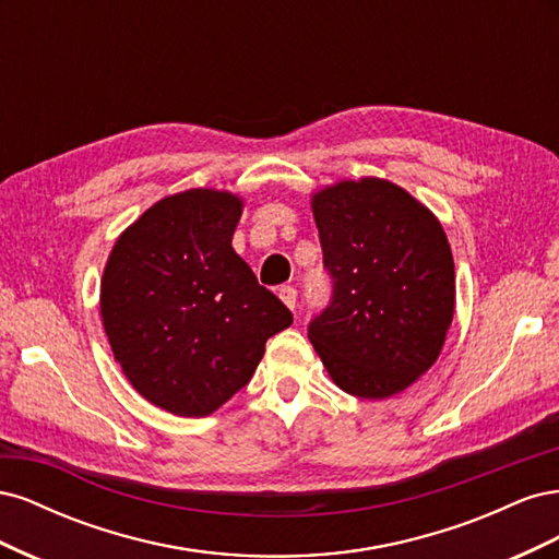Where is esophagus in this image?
Instances as JSON below:
<instances>
[{"instance_id":"1","label":"esophagus","mask_w":559,"mask_h":559,"mask_svg":"<svg viewBox=\"0 0 559 559\" xmlns=\"http://www.w3.org/2000/svg\"><path fill=\"white\" fill-rule=\"evenodd\" d=\"M277 296L282 298V302L289 310H296V298H298V292L294 289V286H280V292H277Z\"/></svg>"}]
</instances>
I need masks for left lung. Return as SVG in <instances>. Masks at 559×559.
Instances as JSON below:
<instances>
[{
    "instance_id": "left-lung-1",
    "label": "left lung",
    "mask_w": 559,
    "mask_h": 559,
    "mask_svg": "<svg viewBox=\"0 0 559 559\" xmlns=\"http://www.w3.org/2000/svg\"><path fill=\"white\" fill-rule=\"evenodd\" d=\"M333 280L308 337L343 392L389 399L425 376L454 314V261L436 214L401 186L343 179L312 193Z\"/></svg>"
}]
</instances>
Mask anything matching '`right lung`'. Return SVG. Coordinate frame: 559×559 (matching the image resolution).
I'll return each instance as SVG.
<instances>
[{
    "instance_id": "obj_1",
    "label": "right lung",
    "mask_w": 559,
    "mask_h": 559,
    "mask_svg": "<svg viewBox=\"0 0 559 559\" xmlns=\"http://www.w3.org/2000/svg\"><path fill=\"white\" fill-rule=\"evenodd\" d=\"M242 207L216 189L167 195L118 235L105 265L99 314L114 359L179 417L222 408L294 321L230 245Z\"/></svg>"
}]
</instances>
